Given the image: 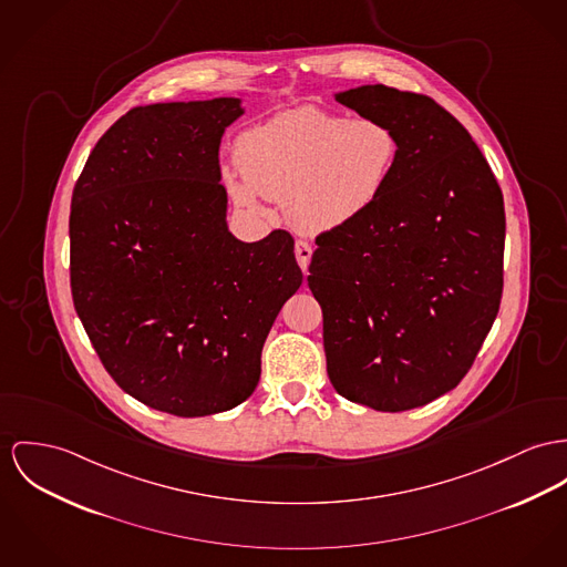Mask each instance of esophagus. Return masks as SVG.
<instances>
[{
  "mask_svg": "<svg viewBox=\"0 0 567 567\" xmlns=\"http://www.w3.org/2000/svg\"><path fill=\"white\" fill-rule=\"evenodd\" d=\"M310 257H312V248H310V244H308V241H302V239H298V241H296V259H298V265L302 267V271L308 269Z\"/></svg>",
  "mask_w": 567,
  "mask_h": 567,
  "instance_id": "esophagus-1",
  "label": "esophagus"
}]
</instances>
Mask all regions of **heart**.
<instances>
[{
    "label": "heart",
    "instance_id": "heart-1",
    "mask_svg": "<svg viewBox=\"0 0 567 567\" xmlns=\"http://www.w3.org/2000/svg\"><path fill=\"white\" fill-rule=\"evenodd\" d=\"M399 153V135L386 121L305 105L241 133L235 144L241 176L228 171L224 183L235 205L250 214H261V196L282 203L298 230L326 233L382 198Z\"/></svg>",
    "mask_w": 567,
    "mask_h": 567
}]
</instances>
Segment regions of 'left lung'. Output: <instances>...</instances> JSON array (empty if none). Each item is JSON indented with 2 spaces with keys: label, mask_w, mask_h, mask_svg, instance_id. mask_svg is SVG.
<instances>
[{
  "label": "left lung",
  "mask_w": 567,
  "mask_h": 567,
  "mask_svg": "<svg viewBox=\"0 0 567 567\" xmlns=\"http://www.w3.org/2000/svg\"><path fill=\"white\" fill-rule=\"evenodd\" d=\"M334 99L386 121L401 153L382 198L315 239L306 280L323 312L334 391L403 412L453 391L496 319L503 192L471 133L434 99L382 84Z\"/></svg>",
  "instance_id": "obj_1"
}]
</instances>
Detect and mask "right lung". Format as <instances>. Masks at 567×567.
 Masks as SVG:
<instances>
[{
  "label": "right lung",
  "mask_w": 567,
  "mask_h": 567,
  "mask_svg": "<svg viewBox=\"0 0 567 567\" xmlns=\"http://www.w3.org/2000/svg\"><path fill=\"white\" fill-rule=\"evenodd\" d=\"M241 114L233 96L133 107L73 189L71 293L87 339L123 391L175 416L255 392L262 343L302 285L291 233H228L218 151Z\"/></svg>",
  "instance_id": "1"
}]
</instances>
